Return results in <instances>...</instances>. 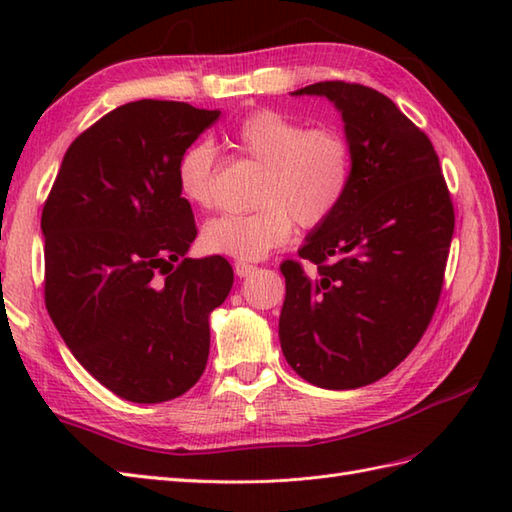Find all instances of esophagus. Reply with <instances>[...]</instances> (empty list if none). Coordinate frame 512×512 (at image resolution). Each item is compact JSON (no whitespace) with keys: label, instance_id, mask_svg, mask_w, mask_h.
I'll list each match as a JSON object with an SVG mask.
<instances>
[{"label":"esophagus","instance_id":"1","mask_svg":"<svg viewBox=\"0 0 512 512\" xmlns=\"http://www.w3.org/2000/svg\"><path fill=\"white\" fill-rule=\"evenodd\" d=\"M255 270H257V266L242 262V259H237V262H235V275L237 277H248L250 273H255Z\"/></svg>","mask_w":512,"mask_h":512}]
</instances>
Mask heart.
<instances>
[{"label":"heart","mask_w":512,"mask_h":512,"mask_svg":"<svg viewBox=\"0 0 512 512\" xmlns=\"http://www.w3.org/2000/svg\"><path fill=\"white\" fill-rule=\"evenodd\" d=\"M231 143L257 165L253 211L222 213L202 226V246L242 262L284 246L295 222L312 231L339 211L354 176L350 138L336 127H308L277 110H253L231 129ZM178 187L189 204L209 209L215 200L217 154L193 143L178 160Z\"/></svg>","instance_id":"1"}]
</instances>
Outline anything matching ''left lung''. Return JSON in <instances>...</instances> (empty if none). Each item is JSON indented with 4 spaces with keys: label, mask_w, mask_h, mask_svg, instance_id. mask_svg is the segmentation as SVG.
Here are the masks:
<instances>
[{
    "label": "left lung",
    "mask_w": 512,
    "mask_h": 512,
    "mask_svg": "<svg viewBox=\"0 0 512 512\" xmlns=\"http://www.w3.org/2000/svg\"><path fill=\"white\" fill-rule=\"evenodd\" d=\"M354 149L350 191L299 257L279 317L288 365L323 389H356L400 365L438 308L455 211L429 136L367 85L321 81Z\"/></svg>",
    "instance_id": "obj_1"
}]
</instances>
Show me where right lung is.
I'll return each mask as SVG.
<instances>
[{"label":"right lung","instance_id":"obj_1","mask_svg":"<svg viewBox=\"0 0 512 512\" xmlns=\"http://www.w3.org/2000/svg\"><path fill=\"white\" fill-rule=\"evenodd\" d=\"M220 112L143 99L65 151L43 204V297L76 361L116 396L165 402L209 361V314L233 286L224 257H184L198 235L178 160Z\"/></svg>","mask_w":512,"mask_h":512}]
</instances>
